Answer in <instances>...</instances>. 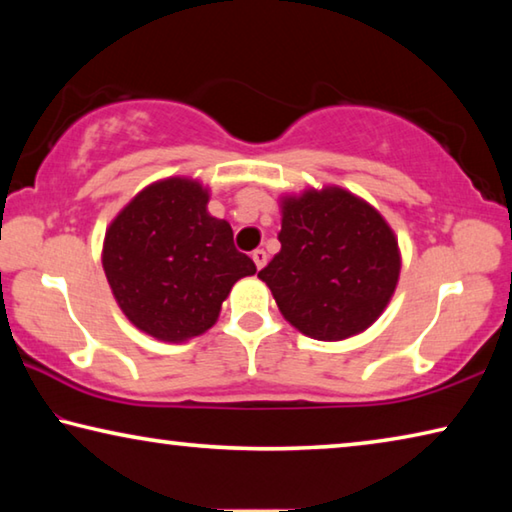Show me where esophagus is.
Masks as SVG:
<instances>
[{
  "label": "esophagus",
  "instance_id": "obj_1",
  "mask_svg": "<svg viewBox=\"0 0 512 512\" xmlns=\"http://www.w3.org/2000/svg\"><path fill=\"white\" fill-rule=\"evenodd\" d=\"M266 259H268V255H266V250H262V248H257V250H253V262H255V266L259 268V271H262V268L266 266Z\"/></svg>",
  "mask_w": 512,
  "mask_h": 512
}]
</instances>
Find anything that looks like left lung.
<instances>
[{
    "instance_id": "1",
    "label": "left lung",
    "mask_w": 512,
    "mask_h": 512,
    "mask_svg": "<svg viewBox=\"0 0 512 512\" xmlns=\"http://www.w3.org/2000/svg\"><path fill=\"white\" fill-rule=\"evenodd\" d=\"M280 253L257 273L282 316L305 336L343 341L384 314L402 255L391 225L343 187L282 196Z\"/></svg>"
}]
</instances>
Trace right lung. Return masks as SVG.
Masks as SVG:
<instances>
[{
  "mask_svg": "<svg viewBox=\"0 0 512 512\" xmlns=\"http://www.w3.org/2000/svg\"><path fill=\"white\" fill-rule=\"evenodd\" d=\"M210 189L171 176L144 187L106 230L103 271L119 309L144 334L183 343L205 334L235 282L255 275L228 221L207 212Z\"/></svg>",
  "mask_w": 512,
  "mask_h": 512,
  "instance_id": "add662e5",
  "label": "right lung"
}]
</instances>
